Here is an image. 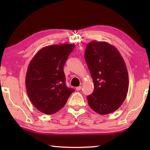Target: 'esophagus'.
I'll use <instances>...</instances> for the list:
<instances>
[{
	"label": "esophagus",
	"instance_id": "34e87169",
	"mask_svg": "<svg viewBox=\"0 0 150 150\" xmlns=\"http://www.w3.org/2000/svg\"><path fill=\"white\" fill-rule=\"evenodd\" d=\"M82 89V87L81 86H79V87H77L76 88V91H80Z\"/></svg>",
	"mask_w": 150,
	"mask_h": 150
}]
</instances>
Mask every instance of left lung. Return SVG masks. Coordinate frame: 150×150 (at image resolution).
<instances>
[{
  "label": "left lung",
  "instance_id": "obj_1",
  "mask_svg": "<svg viewBox=\"0 0 150 150\" xmlns=\"http://www.w3.org/2000/svg\"><path fill=\"white\" fill-rule=\"evenodd\" d=\"M85 59L94 84L87 101L92 110L100 115L115 111L126 99L128 74L124 59L115 47L93 40L86 47Z\"/></svg>",
  "mask_w": 150,
  "mask_h": 150
}]
</instances>
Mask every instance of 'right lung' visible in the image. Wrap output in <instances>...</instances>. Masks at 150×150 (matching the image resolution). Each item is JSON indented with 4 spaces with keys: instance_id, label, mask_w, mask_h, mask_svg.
<instances>
[{
    "instance_id": "right-lung-1",
    "label": "right lung",
    "mask_w": 150,
    "mask_h": 150,
    "mask_svg": "<svg viewBox=\"0 0 150 150\" xmlns=\"http://www.w3.org/2000/svg\"><path fill=\"white\" fill-rule=\"evenodd\" d=\"M74 47L69 44L44 47L28 65L26 92L35 107L43 113L52 115L59 111L74 91L67 87L63 71V66Z\"/></svg>"
}]
</instances>
